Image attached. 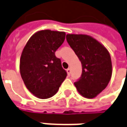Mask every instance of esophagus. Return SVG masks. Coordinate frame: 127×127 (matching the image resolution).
Instances as JSON below:
<instances>
[{
    "mask_svg": "<svg viewBox=\"0 0 127 127\" xmlns=\"http://www.w3.org/2000/svg\"><path fill=\"white\" fill-rule=\"evenodd\" d=\"M67 72L68 75H70V74H71V69H70V68H68V69H67Z\"/></svg>",
    "mask_w": 127,
    "mask_h": 127,
    "instance_id": "obj_1",
    "label": "esophagus"
}]
</instances>
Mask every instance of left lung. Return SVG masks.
<instances>
[{
    "instance_id": "obj_1",
    "label": "left lung",
    "mask_w": 127,
    "mask_h": 127,
    "mask_svg": "<svg viewBox=\"0 0 127 127\" xmlns=\"http://www.w3.org/2000/svg\"><path fill=\"white\" fill-rule=\"evenodd\" d=\"M66 39L82 64L81 76L74 84L83 96L93 98L106 88L111 78L108 50L88 35L67 34Z\"/></svg>"
}]
</instances>
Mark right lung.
<instances>
[{"label": "right lung", "mask_w": 127, "mask_h": 127, "mask_svg": "<svg viewBox=\"0 0 127 127\" xmlns=\"http://www.w3.org/2000/svg\"><path fill=\"white\" fill-rule=\"evenodd\" d=\"M65 33L42 30L29 39L20 60V72L27 89L41 99L56 94L67 77L55 52L64 41Z\"/></svg>", "instance_id": "add662e5"}]
</instances>
